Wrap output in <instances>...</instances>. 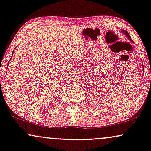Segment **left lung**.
Instances as JSON below:
<instances>
[{"instance_id": "left-lung-1", "label": "left lung", "mask_w": 151, "mask_h": 151, "mask_svg": "<svg viewBox=\"0 0 151 151\" xmlns=\"http://www.w3.org/2000/svg\"><path fill=\"white\" fill-rule=\"evenodd\" d=\"M121 32L122 33H123V34H125V35L126 36V37L128 38V39L129 40H130L131 42H133V40H132L131 39V37H130V35H129V34L127 33V32L126 31V30H121ZM143 70H144V65H143Z\"/></svg>"}]
</instances>
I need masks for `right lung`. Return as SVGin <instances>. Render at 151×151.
<instances>
[{
	"label": "right lung",
	"mask_w": 151,
	"mask_h": 151,
	"mask_svg": "<svg viewBox=\"0 0 151 151\" xmlns=\"http://www.w3.org/2000/svg\"><path fill=\"white\" fill-rule=\"evenodd\" d=\"M15 48H16V47H15ZM15 48H14V49H15ZM13 52H14V51H13ZM13 52H12V53H13ZM12 55H13V53H12ZM10 60H11V59H10ZM8 63H9V62H8Z\"/></svg>",
	"instance_id": "add662e5"
}]
</instances>
